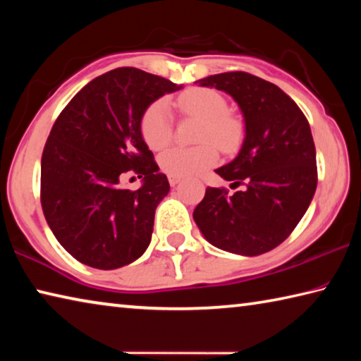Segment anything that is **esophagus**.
<instances>
[{"instance_id": "1", "label": "esophagus", "mask_w": 361, "mask_h": 361, "mask_svg": "<svg viewBox=\"0 0 361 361\" xmlns=\"http://www.w3.org/2000/svg\"><path fill=\"white\" fill-rule=\"evenodd\" d=\"M169 183H170V186H176L181 183V178H176V176H169Z\"/></svg>"}]
</instances>
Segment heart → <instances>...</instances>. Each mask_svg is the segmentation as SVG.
I'll return each mask as SVG.
<instances>
[{
  "label": "heart",
  "mask_w": 361,
  "mask_h": 361,
  "mask_svg": "<svg viewBox=\"0 0 361 361\" xmlns=\"http://www.w3.org/2000/svg\"><path fill=\"white\" fill-rule=\"evenodd\" d=\"M176 105L183 113L204 119L200 130V142L192 148L175 146L159 156V166L170 176L185 178L197 175L215 166L219 149H234L240 140V126L228 114V102L213 89H191L176 99ZM142 133L151 149H162L172 140V114L167 102L157 100L146 109L142 118ZM212 139V144L207 142Z\"/></svg>",
  "instance_id": "b5f03b06"
}]
</instances>
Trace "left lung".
I'll return each mask as SVG.
<instances>
[{
    "instance_id": "1",
    "label": "left lung",
    "mask_w": 361,
    "mask_h": 361,
    "mask_svg": "<svg viewBox=\"0 0 361 361\" xmlns=\"http://www.w3.org/2000/svg\"><path fill=\"white\" fill-rule=\"evenodd\" d=\"M232 97L243 118L237 156L215 172L242 191L207 188L194 209L199 231L224 252L258 256L280 245L307 212L317 188V157L310 126L276 84L243 71L199 79Z\"/></svg>"
}]
</instances>
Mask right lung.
<instances>
[{"mask_svg":"<svg viewBox=\"0 0 361 361\" xmlns=\"http://www.w3.org/2000/svg\"><path fill=\"white\" fill-rule=\"evenodd\" d=\"M180 89L122 66L85 84L54 124L41 159V205L60 245L82 264L111 271L148 248L170 185L145 143L142 118ZM129 169L144 178L137 192L120 186Z\"/></svg>","mask_w":361,"mask_h":361,"instance_id":"add662e5","label":"right lung"}]
</instances>
